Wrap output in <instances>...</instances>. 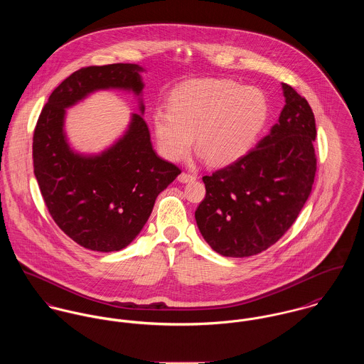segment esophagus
I'll use <instances>...</instances> for the list:
<instances>
[{
    "label": "esophagus",
    "mask_w": 364,
    "mask_h": 364,
    "mask_svg": "<svg viewBox=\"0 0 364 364\" xmlns=\"http://www.w3.org/2000/svg\"><path fill=\"white\" fill-rule=\"evenodd\" d=\"M196 178H197L196 174H193V173H186V171H183V173L178 176V181H180V183H190V181H194Z\"/></svg>",
    "instance_id": "esophagus-1"
}]
</instances>
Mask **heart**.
<instances>
[{
  "mask_svg": "<svg viewBox=\"0 0 364 364\" xmlns=\"http://www.w3.org/2000/svg\"><path fill=\"white\" fill-rule=\"evenodd\" d=\"M168 109L154 112L158 148L168 161L197 149L213 164L239 161L257 142L269 113L268 99L254 86L232 80H200L177 87Z\"/></svg>",
  "mask_w": 364,
  "mask_h": 364,
  "instance_id": "1",
  "label": "heart"
}]
</instances>
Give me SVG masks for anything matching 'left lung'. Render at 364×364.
Wrapping results in <instances>:
<instances>
[{"label":"left lung","mask_w":364,"mask_h":364,"mask_svg":"<svg viewBox=\"0 0 364 364\" xmlns=\"http://www.w3.org/2000/svg\"><path fill=\"white\" fill-rule=\"evenodd\" d=\"M284 106L269 134L239 161L203 176L196 210L202 237L223 257L255 255L278 242L307 201L317 159L309 102L282 83Z\"/></svg>","instance_id":"left-lung-1"}]
</instances>
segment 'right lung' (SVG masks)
Returning a JSON list of instances; mask_svg holds the SVG:
<instances>
[{"mask_svg": "<svg viewBox=\"0 0 364 364\" xmlns=\"http://www.w3.org/2000/svg\"><path fill=\"white\" fill-rule=\"evenodd\" d=\"M138 64L75 71L50 95L33 134V167L46 206L58 228L82 247L120 251L148 222L156 197L181 170L152 148L144 120V82ZM99 90H124L139 99L127 129L99 154H82L65 132L66 109Z\"/></svg>", "mask_w": 364, "mask_h": 364, "instance_id": "1", "label": "right lung"}]
</instances>
